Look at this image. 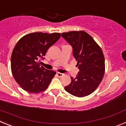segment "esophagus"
<instances>
[{"instance_id":"1","label":"esophagus","mask_w":126,"mask_h":126,"mask_svg":"<svg viewBox=\"0 0 126 126\" xmlns=\"http://www.w3.org/2000/svg\"><path fill=\"white\" fill-rule=\"evenodd\" d=\"M56 74L57 76L58 77H59V78H61V77H62L64 75V74H62V73H57Z\"/></svg>"}]
</instances>
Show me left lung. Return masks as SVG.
Wrapping results in <instances>:
<instances>
[{"label": "left lung", "instance_id": "8db88e82", "mask_svg": "<svg viewBox=\"0 0 126 126\" xmlns=\"http://www.w3.org/2000/svg\"><path fill=\"white\" fill-rule=\"evenodd\" d=\"M62 37L73 47V55L79 71L65 90L73 96L84 97L93 93L105 73V58L101 48L93 38L83 31L62 33Z\"/></svg>", "mask_w": 126, "mask_h": 126}]
</instances>
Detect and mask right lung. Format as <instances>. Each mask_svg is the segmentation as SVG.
<instances>
[{"mask_svg":"<svg viewBox=\"0 0 126 126\" xmlns=\"http://www.w3.org/2000/svg\"><path fill=\"white\" fill-rule=\"evenodd\" d=\"M60 37L59 33H32L16 43L11 55V71L16 81L23 90L37 93L47 88L56 73L44 68L40 62Z\"/></svg>","mask_w":126,"mask_h":126,"instance_id":"add662e5","label":"right lung"}]
</instances>
